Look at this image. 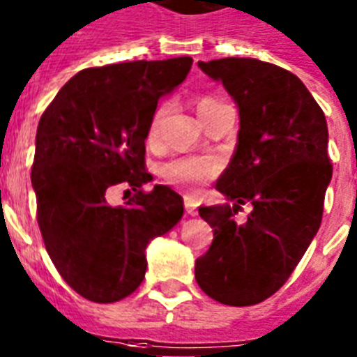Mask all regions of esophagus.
Segmentation results:
<instances>
[{
    "mask_svg": "<svg viewBox=\"0 0 357 357\" xmlns=\"http://www.w3.org/2000/svg\"><path fill=\"white\" fill-rule=\"evenodd\" d=\"M184 208H186L188 215H197V204L193 197H184Z\"/></svg>",
    "mask_w": 357,
    "mask_h": 357,
    "instance_id": "1",
    "label": "esophagus"
}]
</instances>
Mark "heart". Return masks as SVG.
Listing matches in <instances>:
<instances>
[{
  "label": "heart",
  "instance_id": "1",
  "mask_svg": "<svg viewBox=\"0 0 357 357\" xmlns=\"http://www.w3.org/2000/svg\"><path fill=\"white\" fill-rule=\"evenodd\" d=\"M219 102L223 101L218 98H210V96H204V98L197 101V110L201 114L202 121H204L208 114L212 112L213 108L218 107ZM165 108H167V105L162 102L160 107L155 110V114H153V119H151L149 125L151 139H156L158 134H160V125L162 119H164ZM215 173H218V162L213 160V158H206V156H178V158H173V160L162 165V176H164L165 181L178 188H184V190L201 188Z\"/></svg>",
  "mask_w": 357,
  "mask_h": 357
}]
</instances>
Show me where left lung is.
Wrapping results in <instances>:
<instances>
[{"mask_svg":"<svg viewBox=\"0 0 357 357\" xmlns=\"http://www.w3.org/2000/svg\"><path fill=\"white\" fill-rule=\"evenodd\" d=\"M223 82L239 110L238 145L219 176L230 204L201 206L213 241L195 261V280L213 301L252 306L291 276L323 219L332 181L326 118L291 71L256 59L228 56L199 62ZM250 202L243 225L233 213Z\"/></svg>","mask_w":357,"mask_h":357,"instance_id":"left-lung-1","label":"left lung"}]
</instances>
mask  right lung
Returning a JSON list of instances; mask_svg holds the SVG:
<instances>
[{
    "instance_id": "1",
    "label": "right lung",
    "mask_w": 357,
    "mask_h": 357,
    "mask_svg": "<svg viewBox=\"0 0 357 357\" xmlns=\"http://www.w3.org/2000/svg\"><path fill=\"white\" fill-rule=\"evenodd\" d=\"M192 56L88 68L71 77L36 129L31 182L45 250L71 289L118 302L142 284L145 249L184 213L182 197L145 171V138L158 99L192 70ZM129 185V207L107 192Z\"/></svg>"
}]
</instances>
